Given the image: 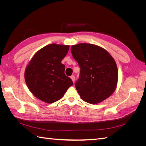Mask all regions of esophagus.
Instances as JSON below:
<instances>
[{
	"label": "esophagus",
	"mask_w": 146,
	"mask_h": 146,
	"mask_svg": "<svg viewBox=\"0 0 146 146\" xmlns=\"http://www.w3.org/2000/svg\"><path fill=\"white\" fill-rule=\"evenodd\" d=\"M70 78H71L72 81L74 83V82H75V77L74 76H70Z\"/></svg>",
	"instance_id": "esophagus-1"
}]
</instances>
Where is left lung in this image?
<instances>
[{
    "mask_svg": "<svg viewBox=\"0 0 146 146\" xmlns=\"http://www.w3.org/2000/svg\"><path fill=\"white\" fill-rule=\"evenodd\" d=\"M70 50L80 68L76 88L81 99L97 104L111 96L118 80L117 68L112 56L105 48L92 44H78Z\"/></svg>",
    "mask_w": 146,
    "mask_h": 146,
    "instance_id": "left-lung-1",
    "label": "left lung"
}]
</instances>
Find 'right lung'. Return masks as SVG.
<instances>
[{"instance_id": "1", "label": "right lung", "mask_w": 146, "mask_h": 146, "mask_svg": "<svg viewBox=\"0 0 146 146\" xmlns=\"http://www.w3.org/2000/svg\"><path fill=\"white\" fill-rule=\"evenodd\" d=\"M69 46L51 44L35 53L26 66L24 78L30 91L36 98L52 104L60 100L73 85L61 63Z\"/></svg>"}]
</instances>
